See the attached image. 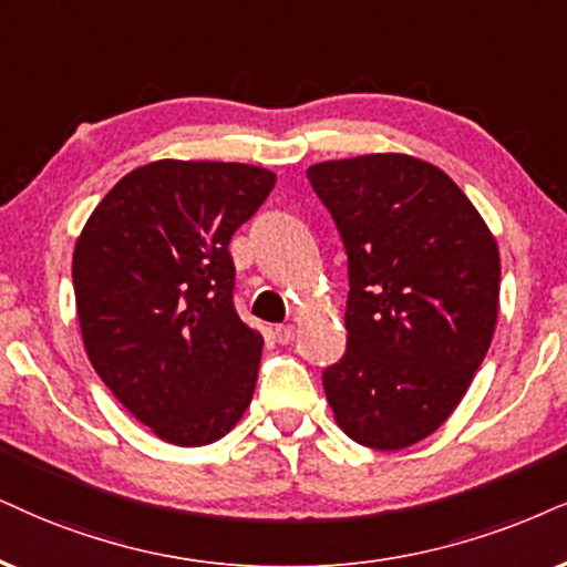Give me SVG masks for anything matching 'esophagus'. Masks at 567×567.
<instances>
[{
  "instance_id": "esophagus-1",
  "label": "esophagus",
  "mask_w": 567,
  "mask_h": 567,
  "mask_svg": "<svg viewBox=\"0 0 567 567\" xmlns=\"http://www.w3.org/2000/svg\"><path fill=\"white\" fill-rule=\"evenodd\" d=\"M276 341L278 344H291V341H295V326H278Z\"/></svg>"
}]
</instances>
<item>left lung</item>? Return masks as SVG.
<instances>
[{"label":"left lung","instance_id":"8db88e82","mask_svg":"<svg viewBox=\"0 0 567 567\" xmlns=\"http://www.w3.org/2000/svg\"><path fill=\"white\" fill-rule=\"evenodd\" d=\"M347 251V352L323 370L341 431L404 450L442 425L497 326L499 251L460 186L410 155L307 171Z\"/></svg>","mask_w":567,"mask_h":567}]
</instances>
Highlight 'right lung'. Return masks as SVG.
Here are the masks:
<instances>
[{
    "label": "right lung",
    "instance_id": "add662e5",
    "mask_svg": "<svg viewBox=\"0 0 567 567\" xmlns=\"http://www.w3.org/2000/svg\"><path fill=\"white\" fill-rule=\"evenodd\" d=\"M272 186L265 167L159 159L117 181L75 241L91 365L165 442H218L249 408L262 337L234 307L228 244Z\"/></svg>",
    "mask_w": 567,
    "mask_h": 567
}]
</instances>
